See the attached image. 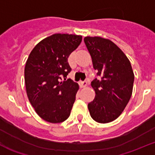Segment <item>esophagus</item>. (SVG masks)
Returning <instances> with one entry per match:
<instances>
[{
    "label": "esophagus",
    "mask_w": 155,
    "mask_h": 155,
    "mask_svg": "<svg viewBox=\"0 0 155 155\" xmlns=\"http://www.w3.org/2000/svg\"><path fill=\"white\" fill-rule=\"evenodd\" d=\"M79 84H80V86L82 88L86 87L87 86V82L86 81H81V82H79Z\"/></svg>",
    "instance_id": "1"
}]
</instances>
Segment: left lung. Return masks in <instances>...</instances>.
I'll use <instances>...</instances> for the list:
<instances>
[{
    "label": "left lung",
    "instance_id": "8db88e82",
    "mask_svg": "<svg viewBox=\"0 0 155 155\" xmlns=\"http://www.w3.org/2000/svg\"><path fill=\"white\" fill-rule=\"evenodd\" d=\"M97 76L91 83L95 98L88 104L91 117L100 124L115 120L122 114L133 92L134 74L129 59L112 41L101 37L84 38Z\"/></svg>",
    "mask_w": 155,
    "mask_h": 155
}]
</instances>
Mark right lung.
<instances>
[{
  "instance_id": "1",
  "label": "right lung",
  "mask_w": 155,
  "mask_h": 155,
  "mask_svg": "<svg viewBox=\"0 0 155 155\" xmlns=\"http://www.w3.org/2000/svg\"><path fill=\"white\" fill-rule=\"evenodd\" d=\"M81 41L82 35L54 34L38 43L28 58L27 96L35 111L47 122H63L70 115L79 85L65 79L71 71L68 58Z\"/></svg>"
}]
</instances>
